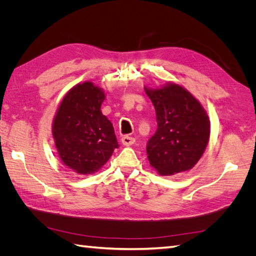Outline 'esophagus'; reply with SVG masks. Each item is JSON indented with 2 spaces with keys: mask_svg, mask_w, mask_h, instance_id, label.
<instances>
[{
  "mask_svg": "<svg viewBox=\"0 0 256 256\" xmlns=\"http://www.w3.org/2000/svg\"><path fill=\"white\" fill-rule=\"evenodd\" d=\"M134 142H136V138H132V136H124L122 138V143L124 145H126V146L132 145V144H134Z\"/></svg>",
  "mask_w": 256,
  "mask_h": 256,
  "instance_id": "1",
  "label": "esophagus"
}]
</instances>
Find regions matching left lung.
<instances>
[{"label":"left lung","mask_w":256,"mask_h":256,"mask_svg":"<svg viewBox=\"0 0 256 256\" xmlns=\"http://www.w3.org/2000/svg\"><path fill=\"white\" fill-rule=\"evenodd\" d=\"M145 92L157 120L156 132L146 145L150 164L161 175L188 171L202 157L209 140L206 111L188 90L174 83Z\"/></svg>","instance_id":"8db88e82"}]
</instances>
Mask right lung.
Segmentation results:
<instances>
[{
  "mask_svg": "<svg viewBox=\"0 0 256 256\" xmlns=\"http://www.w3.org/2000/svg\"><path fill=\"white\" fill-rule=\"evenodd\" d=\"M104 100V90L92 82L78 84L65 95L54 118L58 154L76 173L98 171L118 148L112 124L100 111Z\"/></svg>",
  "mask_w": 256,
  "mask_h": 256,
  "instance_id": "obj_1",
  "label": "right lung"
}]
</instances>
